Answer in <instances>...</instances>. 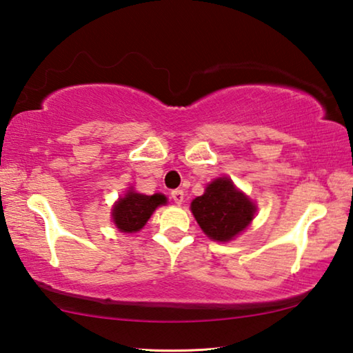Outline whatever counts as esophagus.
Masks as SVG:
<instances>
[{"label":"esophagus","mask_w":353,"mask_h":353,"mask_svg":"<svg viewBox=\"0 0 353 353\" xmlns=\"http://www.w3.org/2000/svg\"><path fill=\"white\" fill-rule=\"evenodd\" d=\"M171 199L176 202V204H182L183 202V191L182 190H172L171 191Z\"/></svg>","instance_id":"1"}]
</instances>
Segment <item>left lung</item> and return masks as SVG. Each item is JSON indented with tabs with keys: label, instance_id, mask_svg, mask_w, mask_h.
<instances>
[{
	"label": "left lung",
	"instance_id": "left-lung-1",
	"mask_svg": "<svg viewBox=\"0 0 353 353\" xmlns=\"http://www.w3.org/2000/svg\"><path fill=\"white\" fill-rule=\"evenodd\" d=\"M191 212L205 235L214 241H229L249 225L255 205L234 187L230 179L221 177L191 202Z\"/></svg>",
	"mask_w": 353,
	"mask_h": 353
}]
</instances>
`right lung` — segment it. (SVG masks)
I'll return each instance as SVG.
<instances>
[{"mask_svg":"<svg viewBox=\"0 0 353 353\" xmlns=\"http://www.w3.org/2000/svg\"><path fill=\"white\" fill-rule=\"evenodd\" d=\"M166 202L163 194H140L129 191L123 199H119L113 207V223L121 232L132 234L140 230L148 223L149 216L159 205Z\"/></svg>","mask_w":353,"mask_h":353,"instance_id":"add662e5","label":"right lung"}]
</instances>
